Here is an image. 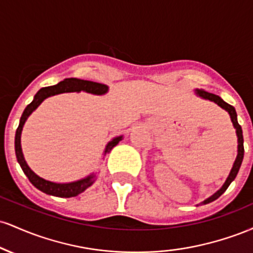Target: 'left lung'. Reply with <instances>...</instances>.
Wrapping results in <instances>:
<instances>
[{
    "label": "left lung",
    "instance_id": "left-lung-1",
    "mask_svg": "<svg viewBox=\"0 0 253 253\" xmlns=\"http://www.w3.org/2000/svg\"><path fill=\"white\" fill-rule=\"evenodd\" d=\"M195 91V94L197 95L199 97L203 98V100H208V101H211V102L216 103L217 106L221 107L222 109H225L226 112L229 114V118H231V121L232 124H233V127L234 129H236V134H237V138H238V150H237V158L236 161H234L233 163V167H232L231 171H229L227 178H226L225 183L222 184V187L220 188L219 190L216 191V193H214L213 195L208 197V199H206L205 201H202L200 205H207V203H210L211 201H214V200H216L217 197L221 196L223 193H225L226 189L228 188V185L231 184L232 182L234 181V178H236L238 171L240 169V165H242V162H243V158H244V138H243V129L242 127H240V125L238 124V120H237V112L236 109H234L233 106H231V104L226 103L225 101L222 100L221 97L217 96L215 94H211V92H207L205 91V90L202 89H195L194 90Z\"/></svg>",
    "mask_w": 253,
    "mask_h": 253
}]
</instances>
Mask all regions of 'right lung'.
<instances>
[{
	"label": "right lung",
	"instance_id": "1",
	"mask_svg": "<svg viewBox=\"0 0 253 253\" xmlns=\"http://www.w3.org/2000/svg\"><path fill=\"white\" fill-rule=\"evenodd\" d=\"M108 85L102 83L97 82H91V81H84V80H78V78H65V80L59 82L56 85L52 86H46V88H42L39 91L34 95L33 101L26 107L24 113H22L21 119H20L19 127L16 129L15 134V155L16 159L19 162L20 167H21L22 171L26 176L28 177L30 182L37 189H39L42 193L47 194V195L52 196H58V197H74L77 196L78 194L83 193L86 188H89L92 183L96 179V175L91 173L88 175L84 178L77 179L74 182H66V183H58V182H51L47 179L42 178V177L38 176L33 170L28 167L27 162H26L24 153H22L21 149V133L22 128H24V125L27 119L30 118L32 113L36 110L40 104L42 103V101H45L47 97L54 96L58 94H64V92H88V94L92 95H104L108 92ZM124 139V135H118L114 136L112 140L108 141V144L106 145V149L103 151V156H106L107 153H109L114 146L120 143Z\"/></svg>",
	"mask_w": 253,
	"mask_h": 253
}]
</instances>
